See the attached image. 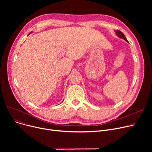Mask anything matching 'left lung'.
Wrapping results in <instances>:
<instances>
[{
  "mask_svg": "<svg viewBox=\"0 0 152 152\" xmlns=\"http://www.w3.org/2000/svg\"><path fill=\"white\" fill-rule=\"evenodd\" d=\"M116 35H117L119 38H122V39H123L124 40H125V41H126V42H128V41H127V40L126 39V37H125V36L124 35V34L122 33L121 31H116Z\"/></svg>",
  "mask_w": 152,
  "mask_h": 152,
  "instance_id": "8db88e82",
  "label": "left lung"
}]
</instances>
